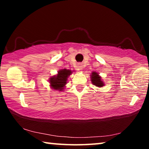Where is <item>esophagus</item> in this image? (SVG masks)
Instances as JSON below:
<instances>
[{
	"mask_svg": "<svg viewBox=\"0 0 149 149\" xmlns=\"http://www.w3.org/2000/svg\"><path fill=\"white\" fill-rule=\"evenodd\" d=\"M77 68L79 70H82L83 69V64H81V63H78L77 65Z\"/></svg>",
	"mask_w": 149,
	"mask_h": 149,
	"instance_id": "obj_1",
	"label": "esophagus"
}]
</instances>
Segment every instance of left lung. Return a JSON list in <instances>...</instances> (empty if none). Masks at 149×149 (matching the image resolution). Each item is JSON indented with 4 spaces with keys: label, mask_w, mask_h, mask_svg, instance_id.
Returning a JSON list of instances; mask_svg holds the SVG:
<instances>
[{
    "label": "left lung",
    "mask_w": 149,
    "mask_h": 149,
    "mask_svg": "<svg viewBox=\"0 0 149 149\" xmlns=\"http://www.w3.org/2000/svg\"><path fill=\"white\" fill-rule=\"evenodd\" d=\"M91 76V80L93 85L99 87H102V86H104V83L101 80V77L99 76L97 72H93Z\"/></svg>",
    "instance_id": "left-lung-1"
}]
</instances>
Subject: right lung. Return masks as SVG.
Returning a JSON list of instances; mask_svg holds the SVG:
<instances>
[{
	"label": "right lung",
	"mask_w": 149,
	"mask_h": 149,
	"mask_svg": "<svg viewBox=\"0 0 149 149\" xmlns=\"http://www.w3.org/2000/svg\"><path fill=\"white\" fill-rule=\"evenodd\" d=\"M72 71L70 70L63 69L58 72L56 75H54L50 78L49 82L50 87L54 90L61 91L64 89L65 85L67 84L68 77L72 74Z\"/></svg>",
	"instance_id": "1"
}]
</instances>
